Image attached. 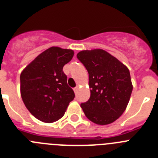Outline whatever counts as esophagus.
Instances as JSON below:
<instances>
[{
	"label": "esophagus",
	"mask_w": 158,
	"mask_h": 158,
	"mask_svg": "<svg viewBox=\"0 0 158 158\" xmlns=\"http://www.w3.org/2000/svg\"><path fill=\"white\" fill-rule=\"evenodd\" d=\"M78 89H79V86H78V85H77L76 87H75L74 89H73V91H74L75 93H77V92Z\"/></svg>",
	"instance_id": "obj_1"
}]
</instances>
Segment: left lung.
<instances>
[{
    "mask_svg": "<svg viewBox=\"0 0 158 158\" xmlns=\"http://www.w3.org/2000/svg\"><path fill=\"white\" fill-rule=\"evenodd\" d=\"M78 60L89 73L90 98L81 107L89 120L107 125L122 115L133 89L130 71L116 58L101 49L82 51Z\"/></svg>",
    "mask_w": 158,
    "mask_h": 158,
    "instance_id": "8db88e82",
    "label": "left lung"
}]
</instances>
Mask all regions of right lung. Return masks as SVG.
<instances>
[{"instance_id": "add662e5", "label": "right lung", "mask_w": 158, "mask_h": 158, "mask_svg": "<svg viewBox=\"0 0 158 158\" xmlns=\"http://www.w3.org/2000/svg\"><path fill=\"white\" fill-rule=\"evenodd\" d=\"M73 54L72 50L50 47L22 71V100L31 114L42 122L58 120L74 99V92L67 85V77L62 70Z\"/></svg>"}]
</instances>
